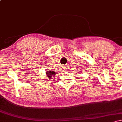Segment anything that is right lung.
Instances as JSON below:
<instances>
[{
	"mask_svg": "<svg viewBox=\"0 0 122 122\" xmlns=\"http://www.w3.org/2000/svg\"><path fill=\"white\" fill-rule=\"evenodd\" d=\"M46 75L48 79L50 80L52 77H54L56 75V72L53 71H47V72H46Z\"/></svg>",
	"mask_w": 122,
	"mask_h": 122,
	"instance_id": "1",
	"label": "right lung"
}]
</instances>
